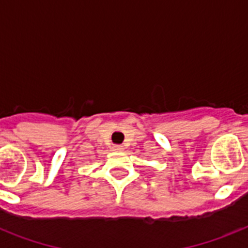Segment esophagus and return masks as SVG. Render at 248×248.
Listing matches in <instances>:
<instances>
[{
	"instance_id": "34e87169",
	"label": "esophagus",
	"mask_w": 248,
	"mask_h": 248,
	"mask_svg": "<svg viewBox=\"0 0 248 248\" xmlns=\"http://www.w3.org/2000/svg\"><path fill=\"white\" fill-rule=\"evenodd\" d=\"M113 150L120 151V150H123V146H122V145H114V146H113Z\"/></svg>"
}]
</instances>
